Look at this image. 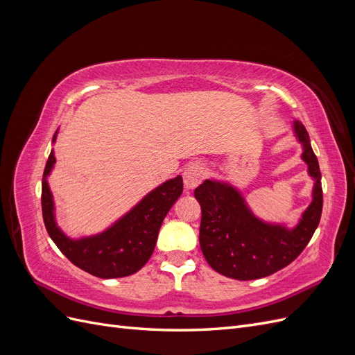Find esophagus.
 Listing matches in <instances>:
<instances>
[{"label":"esophagus","mask_w":355,"mask_h":355,"mask_svg":"<svg viewBox=\"0 0 355 355\" xmlns=\"http://www.w3.org/2000/svg\"><path fill=\"white\" fill-rule=\"evenodd\" d=\"M206 176V168H204L202 164L200 163H192L189 164L185 170H184V184L185 188L192 191L196 189L200 184L201 180Z\"/></svg>","instance_id":"1"}]
</instances>
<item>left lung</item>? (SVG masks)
I'll use <instances>...</instances> for the list:
<instances>
[{"mask_svg": "<svg viewBox=\"0 0 355 355\" xmlns=\"http://www.w3.org/2000/svg\"><path fill=\"white\" fill-rule=\"evenodd\" d=\"M302 144V159L315 184L313 201L293 230L257 219L234 187L204 180L194 196L201 206L200 247L214 271L235 280H256L292 263L313 239L323 210V189L318 159L311 148L306 128L293 123Z\"/></svg>", "mask_w": 355, "mask_h": 355, "instance_id": "1", "label": "left lung"}]
</instances>
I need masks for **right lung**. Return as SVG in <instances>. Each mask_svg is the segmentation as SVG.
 <instances>
[{
	"label": "right lung",
	"instance_id": "add662e5",
	"mask_svg": "<svg viewBox=\"0 0 355 355\" xmlns=\"http://www.w3.org/2000/svg\"><path fill=\"white\" fill-rule=\"evenodd\" d=\"M56 141V133L53 142ZM56 163L53 151L49 155L42 175L41 207L42 219L50 239L68 259L99 278H120L137 272L149 261L166 214L184 191L182 176H176L154 191L116 220L111 228L93 237L71 240L55 220V204L47 184V176Z\"/></svg>",
	"mask_w": 355,
	"mask_h": 355
}]
</instances>
